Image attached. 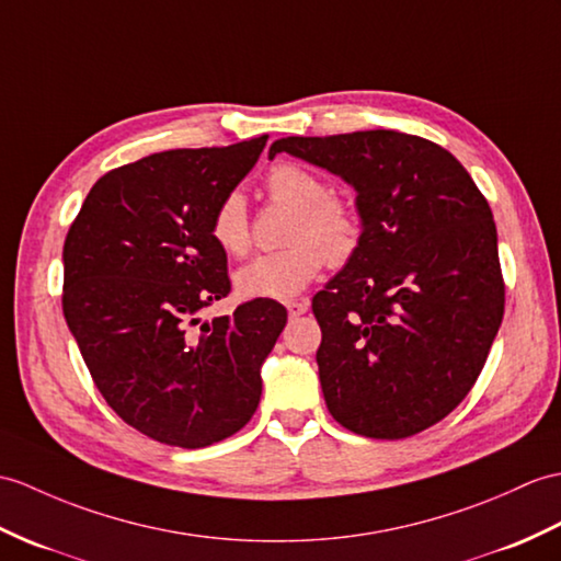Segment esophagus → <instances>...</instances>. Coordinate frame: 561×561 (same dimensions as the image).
Masks as SVG:
<instances>
[{"label": "esophagus", "mask_w": 561, "mask_h": 561, "mask_svg": "<svg viewBox=\"0 0 561 561\" xmlns=\"http://www.w3.org/2000/svg\"><path fill=\"white\" fill-rule=\"evenodd\" d=\"M286 310H289V318H298L308 310V301H289L286 304Z\"/></svg>", "instance_id": "1"}]
</instances>
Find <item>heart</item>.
Segmentation results:
<instances>
[{
  "label": "heart",
  "instance_id": "b5f03b06",
  "mask_svg": "<svg viewBox=\"0 0 561 561\" xmlns=\"http://www.w3.org/2000/svg\"><path fill=\"white\" fill-rule=\"evenodd\" d=\"M267 198L291 207L284 251L265 253L233 275L241 298H291L320 275L324 263L346 265L363 239L354 205L332 195L330 181L298 162H282L265 179ZM210 237L221 253L243 257L251 251L253 233L249 205L241 191H229L210 215Z\"/></svg>",
  "mask_w": 561,
  "mask_h": 561
}]
</instances>
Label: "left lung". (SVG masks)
Segmentation results:
<instances>
[{"label": "left lung", "instance_id": "8db88e82", "mask_svg": "<svg viewBox=\"0 0 561 561\" xmlns=\"http://www.w3.org/2000/svg\"><path fill=\"white\" fill-rule=\"evenodd\" d=\"M289 152L356 188L358 253L312 312L320 385L336 423L403 439L459 407L504 316L497 229L485 195L451 152L421 136H289Z\"/></svg>", "mask_w": 561, "mask_h": 561}]
</instances>
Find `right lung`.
<instances>
[{
  "label": "right lung",
  "instance_id": "1",
  "mask_svg": "<svg viewBox=\"0 0 561 561\" xmlns=\"http://www.w3.org/2000/svg\"><path fill=\"white\" fill-rule=\"evenodd\" d=\"M265 142L116 167L90 188L64 241L61 308L90 377L124 423L169 447L215 445L251 421L260 366L286 324L284 306L260 298L198 318L231 291L210 215Z\"/></svg>",
  "mask_w": 561,
  "mask_h": 561
}]
</instances>
